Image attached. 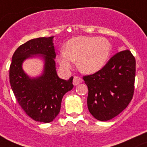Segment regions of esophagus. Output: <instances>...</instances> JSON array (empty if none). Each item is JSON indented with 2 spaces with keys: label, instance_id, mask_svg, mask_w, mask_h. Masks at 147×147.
Returning <instances> with one entry per match:
<instances>
[{
  "label": "esophagus",
  "instance_id": "obj_1",
  "mask_svg": "<svg viewBox=\"0 0 147 147\" xmlns=\"http://www.w3.org/2000/svg\"><path fill=\"white\" fill-rule=\"evenodd\" d=\"M82 82V79L81 78H80V77H78V76H75L73 78V83L74 85H78V84H80V83H81Z\"/></svg>",
  "mask_w": 147,
  "mask_h": 147
}]
</instances>
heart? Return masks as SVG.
<instances>
[{"label": "heart", "mask_w": 147, "mask_h": 147, "mask_svg": "<svg viewBox=\"0 0 147 147\" xmlns=\"http://www.w3.org/2000/svg\"><path fill=\"white\" fill-rule=\"evenodd\" d=\"M111 51V44L105 38L75 37L66 42L64 50L57 56V60L60 67L66 70L77 60V67L81 72L93 74L105 66Z\"/></svg>", "instance_id": "heart-1"}]
</instances>
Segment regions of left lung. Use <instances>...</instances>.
<instances>
[{
  "label": "left lung",
  "mask_w": 147,
  "mask_h": 147,
  "mask_svg": "<svg viewBox=\"0 0 147 147\" xmlns=\"http://www.w3.org/2000/svg\"><path fill=\"white\" fill-rule=\"evenodd\" d=\"M136 60L129 50L112 56L98 72L83 77L88 87L87 107L100 121L117 116L133 97Z\"/></svg>",
  "instance_id": "obj_1"
}]
</instances>
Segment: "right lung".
Here are the masks:
<instances>
[{
  "mask_svg": "<svg viewBox=\"0 0 147 147\" xmlns=\"http://www.w3.org/2000/svg\"><path fill=\"white\" fill-rule=\"evenodd\" d=\"M53 38H35L20 45L12 57L9 71L10 86L22 109L32 119L44 123L55 119L60 111L63 96L73 88V77L65 80L57 75ZM38 54L45 60L44 72L40 77L30 78L23 71L22 64Z\"/></svg>",
  "mask_w": 147,
  "mask_h": 147,
  "instance_id": "add662e5",
  "label": "right lung"
}]
</instances>
